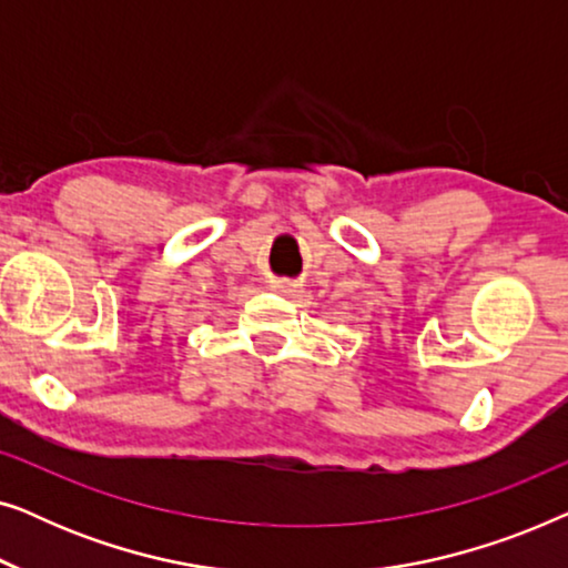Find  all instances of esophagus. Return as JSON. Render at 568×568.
I'll use <instances>...</instances> for the list:
<instances>
[{"label": "esophagus", "mask_w": 568, "mask_h": 568, "mask_svg": "<svg viewBox=\"0 0 568 568\" xmlns=\"http://www.w3.org/2000/svg\"><path fill=\"white\" fill-rule=\"evenodd\" d=\"M271 286H274V292L286 294V297H292V294L300 290V286L294 284V282H290V278H276V282H271Z\"/></svg>", "instance_id": "esophagus-1"}]
</instances>
